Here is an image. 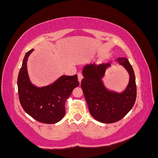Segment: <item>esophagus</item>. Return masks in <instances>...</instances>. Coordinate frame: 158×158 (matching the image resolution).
Returning a JSON list of instances; mask_svg holds the SVG:
<instances>
[{"instance_id": "34e87169", "label": "esophagus", "mask_w": 158, "mask_h": 158, "mask_svg": "<svg viewBox=\"0 0 158 158\" xmlns=\"http://www.w3.org/2000/svg\"><path fill=\"white\" fill-rule=\"evenodd\" d=\"M82 78H83L82 74H81V73H78V79H79V82H81V79H82Z\"/></svg>"}]
</instances>
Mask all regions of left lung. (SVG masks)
Instances as JSON below:
<instances>
[{
    "label": "left lung",
    "instance_id": "1",
    "mask_svg": "<svg viewBox=\"0 0 158 158\" xmlns=\"http://www.w3.org/2000/svg\"><path fill=\"white\" fill-rule=\"evenodd\" d=\"M116 61L129 74L128 84L121 93L108 90L102 80L110 63L87 64L82 70L81 86L88 109L94 119L103 123H113L123 118L133 108L137 97L135 75L131 64L126 58Z\"/></svg>",
    "mask_w": 158,
    "mask_h": 158
}]
</instances>
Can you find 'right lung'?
<instances>
[{
  "instance_id": "right-lung-1",
  "label": "right lung",
  "mask_w": 158,
  "mask_h": 158,
  "mask_svg": "<svg viewBox=\"0 0 158 158\" xmlns=\"http://www.w3.org/2000/svg\"><path fill=\"white\" fill-rule=\"evenodd\" d=\"M32 51L33 49L25 55L18 77L20 103L25 112L35 120L54 124L64 117L65 102L79 85L77 75L61 76L48 86H35L30 80L27 68V59Z\"/></svg>"
}]
</instances>
